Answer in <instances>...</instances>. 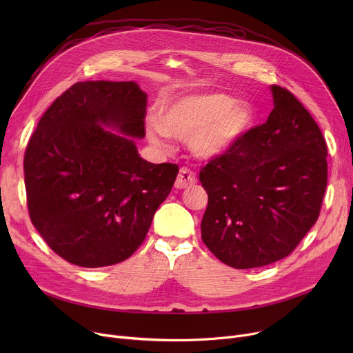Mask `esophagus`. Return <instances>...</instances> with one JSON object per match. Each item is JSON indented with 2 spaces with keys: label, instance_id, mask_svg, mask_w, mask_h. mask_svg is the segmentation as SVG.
Here are the masks:
<instances>
[{
  "label": "esophagus",
  "instance_id": "1",
  "mask_svg": "<svg viewBox=\"0 0 353 353\" xmlns=\"http://www.w3.org/2000/svg\"><path fill=\"white\" fill-rule=\"evenodd\" d=\"M196 181H197L196 174L192 170L186 169V167H183V169H180V172L177 174L174 188L176 189H188V188H192Z\"/></svg>",
  "mask_w": 353,
  "mask_h": 353
}]
</instances>
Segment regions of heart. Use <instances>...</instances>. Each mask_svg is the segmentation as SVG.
Here are the masks:
<instances>
[{
  "mask_svg": "<svg viewBox=\"0 0 353 353\" xmlns=\"http://www.w3.org/2000/svg\"><path fill=\"white\" fill-rule=\"evenodd\" d=\"M256 114L249 103L223 92H196L165 101L160 113L147 120V136L165 148L167 139H188L190 152L203 160L230 153L254 127Z\"/></svg>",
  "mask_w": 353,
  "mask_h": 353,
  "instance_id": "b5f03b06",
  "label": "heart"
}]
</instances>
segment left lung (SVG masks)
Returning <instances> with one entry per match:
<instances>
[{
    "instance_id": "obj_1",
    "label": "left lung",
    "mask_w": 353,
    "mask_h": 353,
    "mask_svg": "<svg viewBox=\"0 0 353 353\" xmlns=\"http://www.w3.org/2000/svg\"><path fill=\"white\" fill-rule=\"evenodd\" d=\"M268 121L200 172L209 203L201 239L234 269L281 261L316 223L327 181L321 128L290 91L272 85Z\"/></svg>"
}]
</instances>
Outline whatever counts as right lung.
Here are the masks:
<instances>
[{"label": "right lung", "mask_w": 353, "mask_h": 353, "mask_svg": "<svg viewBox=\"0 0 353 353\" xmlns=\"http://www.w3.org/2000/svg\"><path fill=\"white\" fill-rule=\"evenodd\" d=\"M145 92L134 81L70 87L37 124L24 156L32 225L67 262L120 263L143 243L179 167L140 157Z\"/></svg>", "instance_id": "add662e5"}]
</instances>
